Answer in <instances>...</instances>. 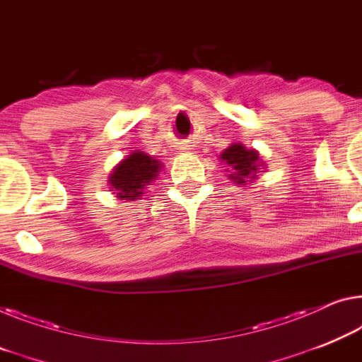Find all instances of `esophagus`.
<instances>
[{"label": "esophagus", "mask_w": 362, "mask_h": 362, "mask_svg": "<svg viewBox=\"0 0 362 362\" xmlns=\"http://www.w3.org/2000/svg\"><path fill=\"white\" fill-rule=\"evenodd\" d=\"M177 150H180V152H185V153H191L192 150H194V147L191 146V142L185 141V142H180V146H177Z\"/></svg>", "instance_id": "34e87169"}]
</instances>
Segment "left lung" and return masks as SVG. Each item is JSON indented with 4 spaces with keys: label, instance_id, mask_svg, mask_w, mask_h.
I'll use <instances>...</instances> for the list:
<instances>
[{
    "label": "left lung",
    "instance_id": "obj_1",
    "mask_svg": "<svg viewBox=\"0 0 362 362\" xmlns=\"http://www.w3.org/2000/svg\"><path fill=\"white\" fill-rule=\"evenodd\" d=\"M228 168L225 170L226 177L239 186H247L249 182L257 180L259 173H264L265 163L259 158L255 148H246L243 144L235 142L225 148L218 157Z\"/></svg>",
    "mask_w": 362,
    "mask_h": 362
}]
</instances>
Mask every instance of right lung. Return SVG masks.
<instances>
[{"mask_svg": "<svg viewBox=\"0 0 362 362\" xmlns=\"http://www.w3.org/2000/svg\"><path fill=\"white\" fill-rule=\"evenodd\" d=\"M162 163L142 150H134L131 155L115 166L108 177L110 189L116 197L124 202L141 199L144 191L157 180Z\"/></svg>", "mask_w": 362, "mask_h": 362, "instance_id": "add662e5", "label": "right lung"}]
</instances>
